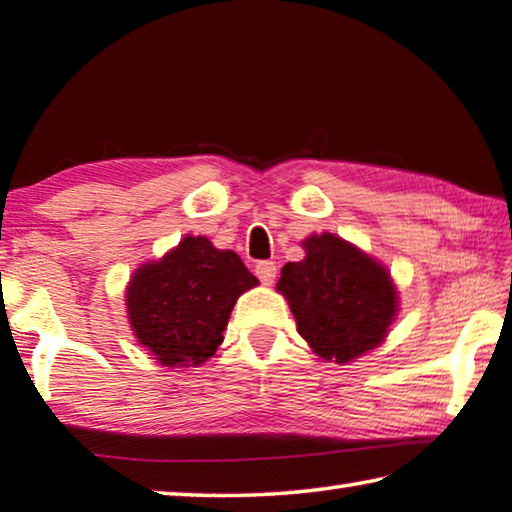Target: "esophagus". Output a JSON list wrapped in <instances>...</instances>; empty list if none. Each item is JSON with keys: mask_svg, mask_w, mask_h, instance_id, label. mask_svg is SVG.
Instances as JSON below:
<instances>
[{"mask_svg": "<svg viewBox=\"0 0 512 512\" xmlns=\"http://www.w3.org/2000/svg\"><path fill=\"white\" fill-rule=\"evenodd\" d=\"M255 273H257V278H259V282H262V285L271 287L275 278H278V266H275V262H271V259H264V262L255 264Z\"/></svg>", "mask_w": 512, "mask_h": 512, "instance_id": "esophagus-1", "label": "esophagus"}]
</instances>
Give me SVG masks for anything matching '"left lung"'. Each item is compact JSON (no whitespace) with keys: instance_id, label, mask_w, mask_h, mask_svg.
Segmentation results:
<instances>
[{"instance_id":"obj_1","label":"left lung","mask_w":512,"mask_h":512,"mask_svg":"<svg viewBox=\"0 0 512 512\" xmlns=\"http://www.w3.org/2000/svg\"><path fill=\"white\" fill-rule=\"evenodd\" d=\"M305 257L280 273L300 337L319 358L346 364L383 344L396 289L383 264L330 232L303 241Z\"/></svg>"}]
</instances>
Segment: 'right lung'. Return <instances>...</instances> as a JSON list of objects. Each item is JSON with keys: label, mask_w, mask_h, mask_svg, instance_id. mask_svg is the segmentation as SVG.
<instances>
[{"label": "right lung", "mask_w": 512, "mask_h": 512, "mask_svg": "<svg viewBox=\"0 0 512 512\" xmlns=\"http://www.w3.org/2000/svg\"><path fill=\"white\" fill-rule=\"evenodd\" d=\"M257 285L237 253L186 234L157 262L136 269L127 319L159 364L200 367L221 346L237 298Z\"/></svg>", "instance_id": "1"}]
</instances>
